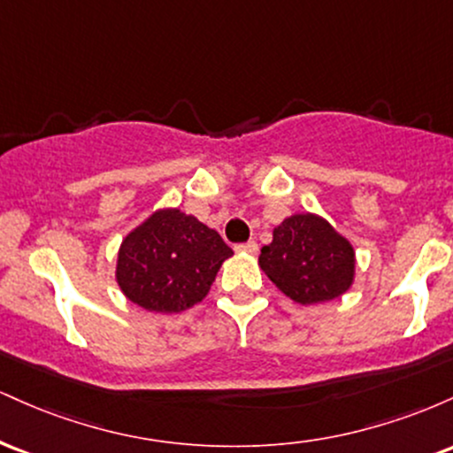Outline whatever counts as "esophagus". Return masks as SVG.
Segmentation results:
<instances>
[{
    "mask_svg": "<svg viewBox=\"0 0 453 453\" xmlns=\"http://www.w3.org/2000/svg\"><path fill=\"white\" fill-rule=\"evenodd\" d=\"M236 251L256 253V251H257V242H256V241H249V242H241V244H236Z\"/></svg>",
    "mask_w": 453,
    "mask_h": 453,
    "instance_id": "34e87169",
    "label": "esophagus"
}]
</instances>
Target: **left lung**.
Returning a JSON list of instances; mask_svg holds the SVG:
<instances>
[{
    "label": "left lung",
    "mask_w": 453,
    "mask_h": 453,
    "mask_svg": "<svg viewBox=\"0 0 453 453\" xmlns=\"http://www.w3.org/2000/svg\"><path fill=\"white\" fill-rule=\"evenodd\" d=\"M259 266L285 296L300 304L326 303L353 280V247L317 215H294L274 227Z\"/></svg>",
    "instance_id": "obj_1"
}]
</instances>
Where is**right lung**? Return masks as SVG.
I'll return each mask as SVG.
<instances>
[{"label": "right lung", "mask_w": 453, "mask_h": 453, "mask_svg": "<svg viewBox=\"0 0 453 453\" xmlns=\"http://www.w3.org/2000/svg\"><path fill=\"white\" fill-rule=\"evenodd\" d=\"M232 249L196 217L168 209L150 215L123 241L119 288L155 313H180L209 294Z\"/></svg>", "instance_id": "obj_1"}]
</instances>
